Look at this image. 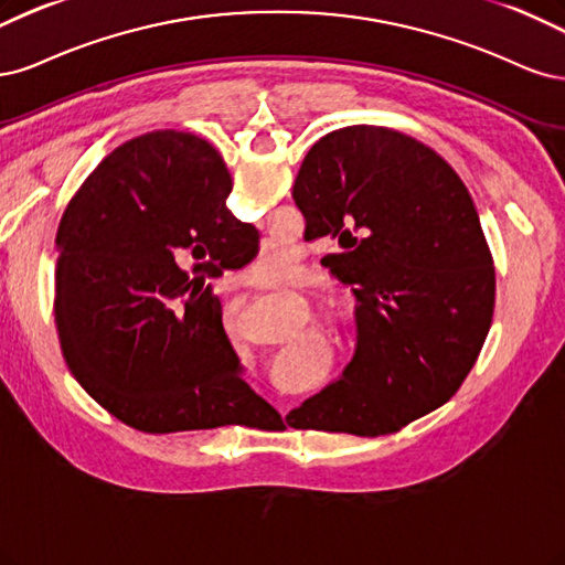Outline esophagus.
Returning a JSON list of instances; mask_svg holds the SVG:
<instances>
[{
  "label": "esophagus",
  "instance_id": "obj_1",
  "mask_svg": "<svg viewBox=\"0 0 565 565\" xmlns=\"http://www.w3.org/2000/svg\"><path fill=\"white\" fill-rule=\"evenodd\" d=\"M242 284H244V286H253V281H250L246 275H242Z\"/></svg>",
  "mask_w": 565,
  "mask_h": 565
}]
</instances>
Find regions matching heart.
Masks as SVG:
<instances>
[{
	"label": "heart",
	"mask_w": 565,
	"mask_h": 565,
	"mask_svg": "<svg viewBox=\"0 0 565 565\" xmlns=\"http://www.w3.org/2000/svg\"><path fill=\"white\" fill-rule=\"evenodd\" d=\"M250 269L263 284H286L300 275V260L294 250L277 246L258 253L256 260L250 263Z\"/></svg>",
	"instance_id": "heart-1"
}]
</instances>
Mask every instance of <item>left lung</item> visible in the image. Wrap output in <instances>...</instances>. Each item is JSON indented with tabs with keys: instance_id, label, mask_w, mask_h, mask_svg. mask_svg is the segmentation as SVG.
<instances>
[{
	"instance_id": "obj_1",
	"label": "left lung",
	"mask_w": 565,
	"mask_h": 565,
	"mask_svg": "<svg viewBox=\"0 0 565 565\" xmlns=\"http://www.w3.org/2000/svg\"><path fill=\"white\" fill-rule=\"evenodd\" d=\"M294 199L305 239L354 286L356 352L342 380L290 411L296 429L380 436L460 390L495 309V269L462 178L425 142L344 126L307 152Z\"/></svg>"
}]
</instances>
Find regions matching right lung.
I'll return each mask as SVG.
<instances>
[{
  "mask_svg": "<svg viewBox=\"0 0 565 565\" xmlns=\"http://www.w3.org/2000/svg\"><path fill=\"white\" fill-rule=\"evenodd\" d=\"M232 178L204 138L161 129L107 154L67 204L56 326L70 373L148 434L279 415L242 375L204 277L246 265L258 230L225 206ZM190 262V278L177 265Z\"/></svg>",
  "mask_w": 565,
  "mask_h": 565,
  "instance_id": "obj_1",
  "label": "right lung"
}]
</instances>
